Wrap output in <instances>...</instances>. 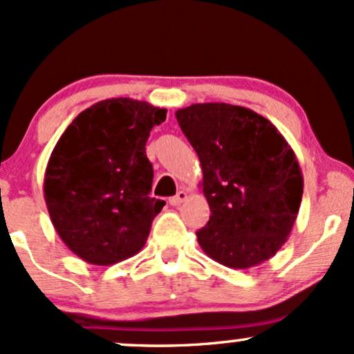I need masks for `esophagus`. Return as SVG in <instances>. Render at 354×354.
Wrapping results in <instances>:
<instances>
[{"mask_svg": "<svg viewBox=\"0 0 354 354\" xmlns=\"http://www.w3.org/2000/svg\"><path fill=\"white\" fill-rule=\"evenodd\" d=\"M186 198H188V193H186V191H178L176 196L169 198V205H171V206H180L183 201H186Z\"/></svg>", "mask_w": 354, "mask_h": 354, "instance_id": "1", "label": "esophagus"}]
</instances>
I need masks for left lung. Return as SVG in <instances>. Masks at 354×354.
<instances>
[{
    "instance_id": "left-lung-1",
    "label": "left lung",
    "mask_w": 354,
    "mask_h": 354,
    "mask_svg": "<svg viewBox=\"0 0 354 354\" xmlns=\"http://www.w3.org/2000/svg\"><path fill=\"white\" fill-rule=\"evenodd\" d=\"M200 158L211 216L196 231L201 250L231 270L265 263L288 241L303 196L296 154L253 109L196 103L176 111Z\"/></svg>"
}]
</instances>
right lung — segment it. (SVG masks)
<instances>
[{
	"instance_id": "1",
	"label": "right lung",
	"mask_w": 354,
	"mask_h": 354,
	"mask_svg": "<svg viewBox=\"0 0 354 354\" xmlns=\"http://www.w3.org/2000/svg\"><path fill=\"white\" fill-rule=\"evenodd\" d=\"M166 109L111 98L81 111L53 149L44 201L56 233L83 261L109 266L140 253L165 201L149 196V131Z\"/></svg>"
}]
</instances>
